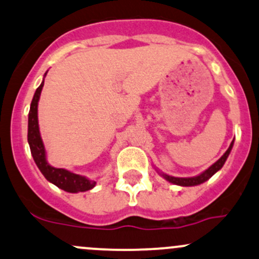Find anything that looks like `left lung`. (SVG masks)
<instances>
[{
	"mask_svg": "<svg viewBox=\"0 0 259 259\" xmlns=\"http://www.w3.org/2000/svg\"><path fill=\"white\" fill-rule=\"evenodd\" d=\"M232 146H234V141H232L231 145H230V147L227 149V151L224 153L223 156H221L219 160L215 162L212 166H210L208 169H206L205 172H203L201 175L197 176V177H190V178H178V177H172V176H167V175H162L164 178H166L167 181L171 182L173 184H177V186H183V187H192V186H198V184H201L204 183V182H206L209 180L211 176H214L215 173H217L219 169L223 168L224 163H225L226 158L229 157L230 155V151H231Z\"/></svg>",
	"mask_w": 259,
	"mask_h": 259,
	"instance_id": "left-lung-1",
	"label": "left lung"
}]
</instances>
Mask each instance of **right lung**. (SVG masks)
<instances>
[{"label": "right lung", "mask_w": 259, "mask_h": 259, "mask_svg": "<svg viewBox=\"0 0 259 259\" xmlns=\"http://www.w3.org/2000/svg\"><path fill=\"white\" fill-rule=\"evenodd\" d=\"M47 75V73H45ZM44 86V81L41 84L36 88L32 103H30L29 116H28V143L30 146V152L35 161L36 166L40 169L45 178L59 187L60 189H64L65 192L69 193H77V192H86V190L92 189L96 186V182L83 176L75 175V173L66 171L64 168H55L50 166L45 158V149L42 144L40 133H39L38 125V102L40 93Z\"/></svg>", "instance_id": "add662e5"}]
</instances>
